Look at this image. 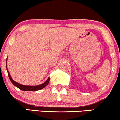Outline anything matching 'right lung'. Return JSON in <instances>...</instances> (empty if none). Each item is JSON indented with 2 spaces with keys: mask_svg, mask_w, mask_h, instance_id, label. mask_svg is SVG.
<instances>
[{
  "mask_svg": "<svg viewBox=\"0 0 120 120\" xmlns=\"http://www.w3.org/2000/svg\"><path fill=\"white\" fill-rule=\"evenodd\" d=\"M6 67H7V62H6ZM7 73H8V77H9V79L10 80V81L11 82V83L16 86L20 90H22V91H37V90H40L41 89H44L45 86L48 84L49 82V80L50 78H48V79L45 81V82H44L42 84H40V85H37V86H25V85H22V84H19V83L16 82L15 81L12 79V78H11V75H10V73L8 72V69L7 68Z\"/></svg>",
  "mask_w": 120,
  "mask_h": 120,
  "instance_id": "1",
  "label": "right lung"
}]
</instances>
